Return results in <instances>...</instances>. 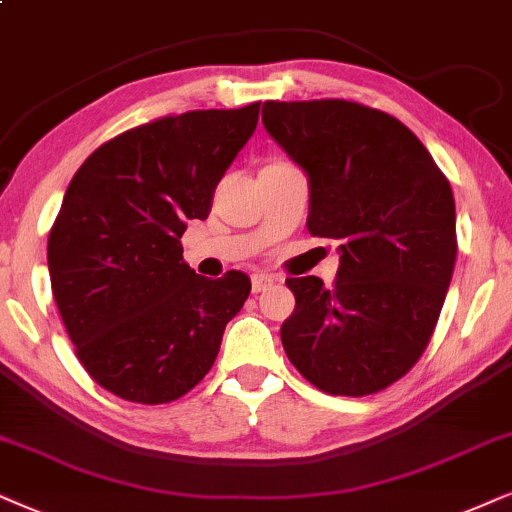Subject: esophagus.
<instances>
[{
  "instance_id": "34e87169",
  "label": "esophagus",
  "mask_w": 512,
  "mask_h": 512,
  "mask_svg": "<svg viewBox=\"0 0 512 512\" xmlns=\"http://www.w3.org/2000/svg\"><path fill=\"white\" fill-rule=\"evenodd\" d=\"M269 286H274V276H267V274L252 276V293H264Z\"/></svg>"
}]
</instances>
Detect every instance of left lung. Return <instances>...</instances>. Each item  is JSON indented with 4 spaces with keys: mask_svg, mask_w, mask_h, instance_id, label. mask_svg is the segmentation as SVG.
<instances>
[{
    "mask_svg": "<svg viewBox=\"0 0 512 512\" xmlns=\"http://www.w3.org/2000/svg\"><path fill=\"white\" fill-rule=\"evenodd\" d=\"M262 125L307 174L309 234L340 243L331 288L286 281L283 349L323 392L385 390L428 347L454 274L449 181L409 127L361 103L267 101Z\"/></svg>",
    "mask_w": 512,
    "mask_h": 512,
    "instance_id": "obj_1",
    "label": "left lung"
}]
</instances>
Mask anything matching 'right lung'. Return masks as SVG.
<instances>
[{
	"mask_svg": "<svg viewBox=\"0 0 512 512\" xmlns=\"http://www.w3.org/2000/svg\"><path fill=\"white\" fill-rule=\"evenodd\" d=\"M257 115L260 103L153 120L96 148L70 179L47 245L51 293L77 359L108 392L167 404L215 364L250 278L198 276L179 238L210 215Z\"/></svg>",
	"mask_w": 512,
	"mask_h": 512,
	"instance_id": "right-lung-1",
	"label": "right lung"
}]
</instances>
